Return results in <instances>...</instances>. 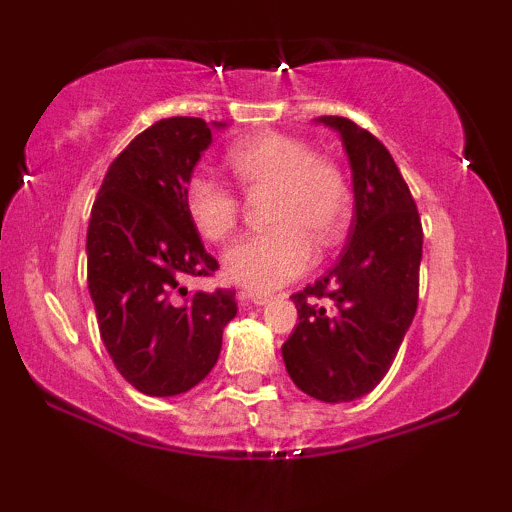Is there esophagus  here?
<instances>
[{"label":"esophagus","mask_w":512,"mask_h":512,"mask_svg":"<svg viewBox=\"0 0 512 512\" xmlns=\"http://www.w3.org/2000/svg\"><path fill=\"white\" fill-rule=\"evenodd\" d=\"M240 301H248L255 305H267L272 301V293H262V291H243L240 293Z\"/></svg>","instance_id":"obj_1"}]
</instances>
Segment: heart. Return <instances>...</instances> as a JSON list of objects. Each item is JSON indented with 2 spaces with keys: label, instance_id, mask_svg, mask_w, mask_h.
<instances>
[{
  "label": "heart",
  "instance_id": "b5f03b06",
  "mask_svg": "<svg viewBox=\"0 0 512 512\" xmlns=\"http://www.w3.org/2000/svg\"><path fill=\"white\" fill-rule=\"evenodd\" d=\"M226 168L245 192L269 190L272 228L240 238L223 255V272L250 291H272L301 276L317 250H332L351 223V190L342 168L315 156L303 139L257 132L228 149ZM182 207L197 233L221 243L236 231L240 199L209 175H190Z\"/></svg>",
  "mask_w": 512,
  "mask_h": 512
}]
</instances>
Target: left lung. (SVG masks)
Here are the masks:
<instances>
[{"instance_id": "obj_1", "label": "left lung", "mask_w": 512, "mask_h": 512, "mask_svg": "<svg viewBox=\"0 0 512 512\" xmlns=\"http://www.w3.org/2000/svg\"><path fill=\"white\" fill-rule=\"evenodd\" d=\"M320 122L342 137L356 214L339 262L291 296L298 325L281 354L305 395L334 404L368 395L395 361L419 305L424 228L385 144L349 117Z\"/></svg>"}]
</instances>
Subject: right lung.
<instances>
[{
	"label": "right lung",
	"mask_w": 512,
	"mask_h": 512,
	"mask_svg": "<svg viewBox=\"0 0 512 512\" xmlns=\"http://www.w3.org/2000/svg\"><path fill=\"white\" fill-rule=\"evenodd\" d=\"M209 144L211 127L199 117L158 120L110 163L88 221L101 339L122 378L151 397L202 383L238 313L233 289H182L187 276L219 269L182 207V187Z\"/></svg>",
	"instance_id": "add662e5"
}]
</instances>
